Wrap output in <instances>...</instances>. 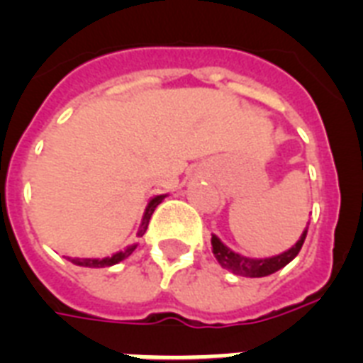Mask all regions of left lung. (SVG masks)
Segmentation results:
<instances>
[{
    "label": "left lung",
    "mask_w": 363,
    "mask_h": 363,
    "mask_svg": "<svg viewBox=\"0 0 363 363\" xmlns=\"http://www.w3.org/2000/svg\"><path fill=\"white\" fill-rule=\"evenodd\" d=\"M306 233L308 230H304L301 239H298L296 245H293L287 252H282L272 257H265V259H254V257H245L241 256V254L233 252V250H230L217 235H211V247H213V254L215 257H217V262L220 263V267L228 269V271H232L233 274H239V277L262 278L269 277L272 272L280 271V269L286 267L291 259H295L296 254L301 252L302 245H304Z\"/></svg>",
    "instance_id": "1"
}]
</instances>
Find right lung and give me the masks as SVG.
<instances>
[{
  "instance_id": "right-lung-1",
  "label": "right lung",
  "mask_w": 363,
  "mask_h": 363,
  "mask_svg": "<svg viewBox=\"0 0 363 363\" xmlns=\"http://www.w3.org/2000/svg\"><path fill=\"white\" fill-rule=\"evenodd\" d=\"M164 196L161 194V196H155V199H152L148 202V208H146L145 211V217H143V223H140V228L139 232H137V238H143L146 232V228H148V223H150V217H152V213H154V209L157 208L161 203V200H163ZM135 248H137V245H133V247L125 248V250H122V252H116L113 254L111 257H104V259H91V257H68L74 265H79V267H111V265H115V263L122 262V259H125L128 256H131V252H133Z\"/></svg>"
}]
</instances>
